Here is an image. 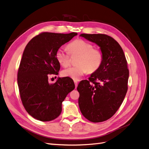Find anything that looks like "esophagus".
Instances as JSON below:
<instances>
[{"mask_svg":"<svg viewBox=\"0 0 149 149\" xmlns=\"http://www.w3.org/2000/svg\"><path fill=\"white\" fill-rule=\"evenodd\" d=\"M74 84H75V88H76L78 86V81H74Z\"/></svg>","mask_w":149,"mask_h":149,"instance_id":"34e87169","label":"esophagus"}]
</instances>
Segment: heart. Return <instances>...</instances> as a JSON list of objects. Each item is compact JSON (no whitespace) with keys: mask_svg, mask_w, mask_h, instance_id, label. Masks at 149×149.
<instances>
[{"mask_svg":"<svg viewBox=\"0 0 149 149\" xmlns=\"http://www.w3.org/2000/svg\"><path fill=\"white\" fill-rule=\"evenodd\" d=\"M69 52L60 48L55 54L57 61L63 67L66 68L71 64V55H79L76 64L61 71L63 77L78 80L83 75L93 73L100 68L103 61V53L100 49L93 48V45L83 39H76L68 45Z\"/></svg>","mask_w":149,"mask_h":149,"instance_id":"obj_1","label":"heart"}]
</instances>
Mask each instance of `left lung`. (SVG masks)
I'll return each mask as SVG.
<instances>
[{"label":"left lung","instance_id":"8db88e82","mask_svg":"<svg viewBox=\"0 0 149 149\" xmlns=\"http://www.w3.org/2000/svg\"><path fill=\"white\" fill-rule=\"evenodd\" d=\"M80 36L96 43L103 53L100 68L88 80L81 81L77 88L82 114L93 123H100L113 116L124 101L128 89L127 62L120 45L110 36L86 33Z\"/></svg>","mask_w":149,"mask_h":149}]
</instances>
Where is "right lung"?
Wrapping results in <instances>:
<instances>
[{
    "mask_svg": "<svg viewBox=\"0 0 149 149\" xmlns=\"http://www.w3.org/2000/svg\"><path fill=\"white\" fill-rule=\"evenodd\" d=\"M77 33L42 32L26 45L18 70L17 82L20 99L26 112L33 118L50 121L61 114L62 102L74 89L70 78H59L49 84L51 74L57 75L60 65L56 51Z\"/></svg>",
    "mask_w": 149,
    "mask_h": 149,
    "instance_id": "add662e5",
    "label": "right lung"
}]
</instances>
